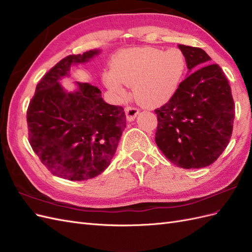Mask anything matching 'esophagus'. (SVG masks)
I'll list each match as a JSON object with an SVG mask.
<instances>
[{
    "instance_id": "1",
    "label": "esophagus",
    "mask_w": 252,
    "mask_h": 252,
    "mask_svg": "<svg viewBox=\"0 0 252 252\" xmlns=\"http://www.w3.org/2000/svg\"><path fill=\"white\" fill-rule=\"evenodd\" d=\"M125 113H126V118L128 122H132L136 118L139 113V109L133 108V107H126L125 108Z\"/></svg>"
}]
</instances>
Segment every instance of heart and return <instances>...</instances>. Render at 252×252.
Wrapping results in <instances>:
<instances>
[{
  "mask_svg": "<svg viewBox=\"0 0 252 252\" xmlns=\"http://www.w3.org/2000/svg\"><path fill=\"white\" fill-rule=\"evenodd\" d=\"M185 70L186 59L180 50L130 48L114 57L111 69L104 73V82L120 100L127 94L126 84L133 86L141 104L157 107L177 94Z\"/></svg>",
  "mask_w": 252,
  "mask_h": 252,
  "instance_id": "b5f03b06",
  "label": "heart"
}]
</instances>
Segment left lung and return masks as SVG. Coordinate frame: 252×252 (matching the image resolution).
I'll return each mask as SVG.
<instances>
[{
	"mask_svg": "<svg viewBox=\"0 0 252 252\" xmlns=\"http://www.w3.org/2000/svg\"><path fill=\"white\" fill-rule=\"evenodd\" d=\"M179 48L186 59L188 77L155 111L156 143L174 165L203 168L217 161L229 143L234 120L231 88L222 68L209 64L211 58L203 49Z\"/></svg>",
	"mask_w": 252,
	"mask_h": 252,
	"instance_id": "1",
	"label": "left lung"
}]
</instances>
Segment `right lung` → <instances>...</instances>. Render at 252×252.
Returning <instances> with one entry per match:
<instances>
[{"instance_id":"1","label":"right lung","mask_w":252,"mask_h":252,"mask_svg":"<svg viewBox=\"0 0 252 252\" xmlns=\"http://www.w3.org/2000/svg\"><path fill=\"white\" fill-rule=\"evenodd\" d=\"M100 52L93 49L61 60L37 84L27 109L30 145L45 167L65 180L101 174L126 127L123 107L106 103L96 86L75 81L74 90L68 91L61 84L72 66L88 63Z\"/></svg>"}]
</instances>
